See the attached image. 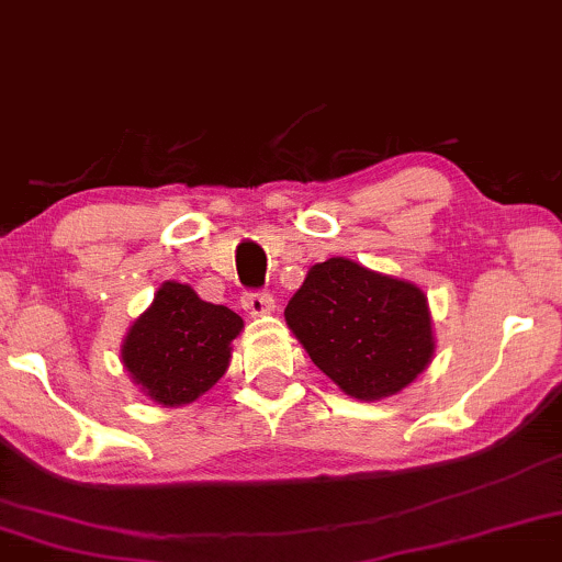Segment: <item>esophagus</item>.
<instances>
[{
	"label": "esophagus",
	"mask_w": 562,
	"mask_h": 562,
	"mask_svg": "<svg viewBox=\"0 0 562 562\" xmlns=\"http://www.w3.org/2000/svg\"><path fill=\"white\" fill-rule=\"evenodd\" d=\"M240 303H243V308H246L248 314H254V316L269 314V311L274 308V299L267 293V290H246Z\"/></svg>",
	"instance_id": "esophagus-1"
}]
</instances>
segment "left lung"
I'll return each instance as SVG.
<instances>
[{"instance_id":"1","label":"left lung","mask_w":562,"mask_h":562,"mask_svg":"<svg viewBox=\"0 0 562 562\" xmlns=\"http://www.w3.org/2000/svg\"><path fill=\"white\" fill-rule=\"evenodd\" d=\"M285 319L311 361L358 401L401 392L435 353L422 290L342 256L308 269Z\"/></svg>"}]
</instances>
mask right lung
<instances>
[{
  "mask_svg": "<svg viewBox=\"0 0 562 562\" xmlns=\"http://www.w3.org/2000/svg\"><path fill=\"white\" fill-rule=\"evenodd\" d=\"M240 329L235 311L201 301L180 282H165L127 333L123 363L151 401L193 403L227 371L229 342Z\"/></svg>",
  "mask_w": 562,
  "mask_h": 562,
  "instance_id": "1",
  "label": "right lung"
}]
</instances>
